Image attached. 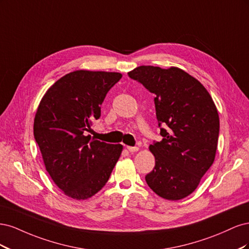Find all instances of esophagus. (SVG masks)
Here are the masks:
<instances>
[{
  "mask_svg": "<svg viewBox=\"0 0 249 249\" xmlns=\"http://www.w3.org/2000/svg\"><path fill=\"white\" fill-rule=\"evenodd\" d=\"M126 149L129 150L130 153H136V152H138L139 147H137V146H126Z\"/></svg>",
  "mask_w": 249,
  "mask_h": 249,
  "instance_id": "esophagus-1",
  "label": "esophagus"
}]
</instances>
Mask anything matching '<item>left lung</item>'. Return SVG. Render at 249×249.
<instances>
[{
    "mask_svg": "<svg viewBox=\"0 0 249 249\" xmlns=\"http://www.w3.org/2000/svg\"><path fill=\"white\" fill-rule=\"evenodd\" d=\"M127 74L156 95L163 139L149 145L156 165L146 183L162 198H185L215 160L219 116L212 97L198 80L178 67L142 65Z\"/></svg>",
    "mask_w": 249,
    "mask_h": 249,
    "instance_id": "1",
    "label": "left lung"
}]
</instances>
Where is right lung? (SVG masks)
<instances>
[{
    "mask_svg": "<svg viewBox=\"0 0 249 249\" xmlns=\"http://www.w3.org/2000/svg\"><path fill=\"white\" fill-rule=\"evenodd\" d=\"M123 74L76 71L55 82L43 95L34 118V138L47 171L65 195L81 200L106 185L123 152L86 136L101 116V105Z\"/></svg>",
    "mask_w": 249,
    "mask_h": 249,
    "instance_id": "obj_1",
    "label": "right lung"
}]
</instances>
